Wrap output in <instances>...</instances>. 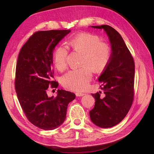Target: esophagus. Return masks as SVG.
Returning <instances> with one entry per match:
<instances>
[{
	"label": "esophagus",
	"instance_id": "34e87169",
	"mask_svg": "<svg viewBox=\"0 0 154 154\" xmlns=\"http://www.w3.org/2000/svg\"><path fill=\"white\" fill-rule=\"evenodd\" d=\"M76 96H83L85 95V93H82V92H77L76 93Z\"/></svg>",
	"mask_w": 154,
	"mask_h": 154
}]
</instances>
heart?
Returning a JSON list of instances; mask_svg holds the SVG:
<instances>
[{
	"label": "heart",
	"instance_id": "obj_1",
	"mask_svg": "<svg viewBox=\"0 0 154 154\" xmlns=\"http://www.w3.org/2000/svg\"><path fill=\"white\" fill-rule=\"evenodd\" d=\"M72 51L82 54L81 67L69 71L61 78L62 85L69 90L81 91L86 89L92 78V70L100 72L108 66L111 57L109 45L101 42L98 36L88 32L75 36L68 42ZM67 49L60 46L55 49L53 61L55 67L63 71L67 66Z\"/></svg>",
	"mask_w": 154,
	"mask_h": 154
}]
</instances>
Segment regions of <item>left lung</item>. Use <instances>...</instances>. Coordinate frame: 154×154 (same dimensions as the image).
I'll list each match as a JSON object with an SVG mask.
<instances>
[{"mask_svg": "<svg viewBox=\"0 0 154 154\" xmlns=\"http://www.w3.org/2000/svg\"><path fill=\"white\" fill-rule=\"evenodd\" d=\"M103 29L111 44L109 63L100 76L101 92L92 94L95 105L90 112L92 122L97 127L110 128L125 118L134 97L135 64L132 56L119 32L108 25L92 26Z\"/></svg>", "mask_w": 154, "mask_h": 154, "instance_id": "left-lung-1", "label": "left lung"}]
</instances>
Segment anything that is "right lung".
<instances>
[{"mask_svg":"<svg viewBox=\"0 0 154 154\" xmlns=\"http://www.w3.org/2000/svg\"><path fill=\"white\" fill-rule=\"evenodd\" d=\"M70 29L39 31L32 34L22 46L16 66L15 88L26 118L36 127L53 130L66 119L67 106L76 97L72 92L58 89V95L48 97L53 80V51Z\"/></svg>","mask_w":154,"mask_h":154,"instance_id":"right-lung-1","label":"right lung"}]
</instances>
